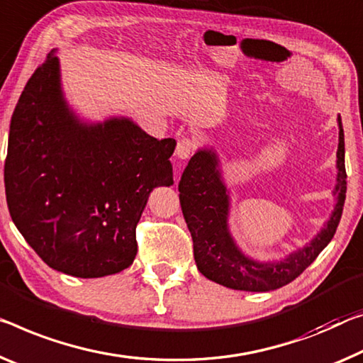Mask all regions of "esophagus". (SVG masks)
I'll return each instance as SVG.
<instances>
[{
	"instance_id": "obj_1",
	"label": "esophagus",
	"mask_w": 363,
	"mask_h": 363,
	"mask_svg": "<svg viewBox=\"0 0 363 363\" xmlns=\"http://www.w3.org/2000/svg\"><path fill=\"white\" fill-rule=\"evenodd\" d=\"M194 150H196V143H194L191 138L178 139V144L175 149V154L178 159H182V160L189 159L194 154Z\"/></svg>"
}]
</instances>
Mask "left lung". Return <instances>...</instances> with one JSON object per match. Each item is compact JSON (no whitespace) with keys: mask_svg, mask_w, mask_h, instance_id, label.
Returning a JSON list of instances; mask_svg holds the SVG:
<instances>
[{"mask_svg":"<svg viewBox=\"0 0 363 363\" xmlns=\"http://www.w3.org/2000/svg\"><path fill=\"white\" fill-rule=\"evenodd\" d=\"M337 183L334 189L337 203L330 220L308 245L276 263H258L240 252L227 225L230 199L220 177L219 159L213 149H199L193 155L178 183V191L201 274L233 291L269 292L287 286L313 263L336 233L347 189L341 116H337Z\"/></svg>","mask_w":363,"mask_h":363,"instance_id":"obj_1","label":"left lung"}]
</instances>
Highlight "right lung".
<instances>
[{"label": "right lung", "instance_id": "1", "mask_svg": "<svg viewBox=\"0 0 363 363\" xmlns=\"http://www.w3.org/2000/svg\"><path fill=\"white\" fill-rule=\"evenodd\" d=\"M53 52L11 118L9 214L53 269L84 279L116 274L136 258V225L150 191L174 185L177 141H159L128 118L82 123L61 92Z\"/></svg>", "mask_w": 363, "mask_h": 363}]
</instances>
